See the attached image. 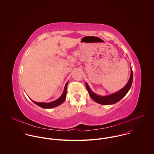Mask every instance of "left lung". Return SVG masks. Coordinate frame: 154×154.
I'll list each match as a JSON object with an SVG mask.
<instances>
[{
	"mask_svg": "<svg viewBox=\"0 0 154 154\" xmlns=\"http://www.w3.org/2000/svg\"><path fill=\"white\" fill-rule=\"evenodd\" d=\"M131 76L126 85L119 91L108 95L101 96L94 93V92L92 91L91 88H89L88 84L86 82L85 83L86 87L88 90V93L90 97L96 103L102 105H111V104H116V103L119 102L127 94V93L131 88L132 82H133V72H132V67L131 68Z\"/></svg>",
	"mask_w": 154,
	"mask_h": 154,
	"instance_id": "obj_1",
	"label": "left lung"
}]
</instances>
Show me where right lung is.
I'll return each mask as SVG.
<instances>
[{
    "label": "right lung",
    "instance_id": "1",
    "mask_svg": "<svg viewBox=\"0 0 154 154\" xmlns=\"http://www.w3.org/2000/svg\"><path fill=\"white\" fill-rule=\"evenodd\" d=\"M67 81L66 82V85L65 86V88L63 90V92L62 94V95L56 100L50 102V103H39V102H35L34 101H32L31 100V101L35 103L36 105L38 106L39 107L43 108V109H51V108H54L56 107H57L59 106H60V104H62L65 100L66 98V92H67V85L68 84Z\"/></svg>",
    "mask_w": 154,
    "mask_h": 154
}]
</instances>
